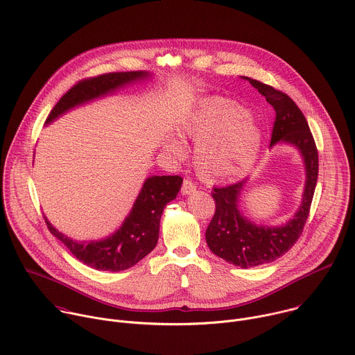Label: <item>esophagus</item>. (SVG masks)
Here are the masks:
<instances>
[{
  "mask_svg": "<svg viewBox=\"0 0 355 355\" xmlns=\"http://www.w3.org/2000/svg\"><path fill=\"white\" fill-rule=\"evenodd\" d=\"M195 189H196V185H195L191 180L184 178L182 185H181V193H182V195H189V193L195 192Z\"/></svg>",
  "mask_w": 355,
  "mask_h": 355,
  "instance_id": "34e87169",
  "label": "esophagus"
}]
</instances>
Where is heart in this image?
<instances>
[{"label":"heart","mask_w":355,"mask_h":355,"mask_svg":"<svg viewBox=\"0 0 355 355\" xmlns=\"http://www.w3.org/2000/svg\"><path fill=\"white\" fill-rule=\"evenodd\" d=\"M180 132L196 141L195 167L209 182L244 175L256 163L261 144V133L247 111L218 96L202 101L180 123ZM166 148L175 157L184 153V144L175 136L167 139Z\"/></svg>","instance_id":"b5f03b06"}]
</instances>
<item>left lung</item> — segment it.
Returning a JSON list of instances; mask_svg holds the SVG:
<instances>
[{"mask_svg": "<svg viewBox=\"0 0 355 355\" xmlns=\"http://www.w3.org/2000/svg\"><path fill=\"white\" fill-rule=\"evenodd\" d=\"M266 96L275 110L271 146L278 141L291 143L303 157L306 168V184L302 204L295 216L278 227L257 226L241 215L239 198L245 188V180L226 187H215V215L207 229L205 237L214 254L225 261L250 268L272 263L292 248L305 226L319 174V155L306 118L285 92L261 81L244 77Z\"/></svg>", "mask_w": 355, "mask_h": 355, "instance_id": "left-lung-1", "label": "left lung"}]
</instances>
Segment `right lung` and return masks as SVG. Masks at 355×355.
Instances as JSON below:
<instances>
[{
    "instance_id": "1",
    "label": "right lung",
    "mask_w": 355,
    "mask_h": 355,
    "mask_svg": "<svg viewBox=\"0 0 355 355\" xmlns=\"http://www.w3.org/2000/svg\"><path fill=\"white\" fill-rule=\"evenodd\" d=\"M147 71L108 73L80 80L74 84L49 114L46 123L59 118L66 111L95 98L114 92L116 88L137 80L147 78ZM182 184L180 175L148 177L125 219L112 236L99 241H76L58 232L44 218L47 229L56 236L81 263L98 271H122L133 267L153 250L159 240L162 214L173 200Z\"/></svg>"
}]
</instances>
